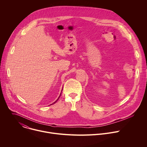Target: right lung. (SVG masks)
I'll return each mask as SVG.
<instances>
[{
  "label": "right lung",
  "mask_w": 147,
  "mask_h": 147,
  "mask_svg": "<svg viewBox=\"0 0 147 147\" xmlns=\"http://www.w3.org/2000/svg\"><path fill=\"white\" fill-rule=\"evenodd\" d=\"M61 94H60V96H59V97H58V99H57V100H58V99H59V97H60V96H61ZM57 101H56V102H54V103H56V102H57ZM54 103H53V104H54Z\"/></svg>",
  "instance_id": "right-lung-1"
}]
</instances>
